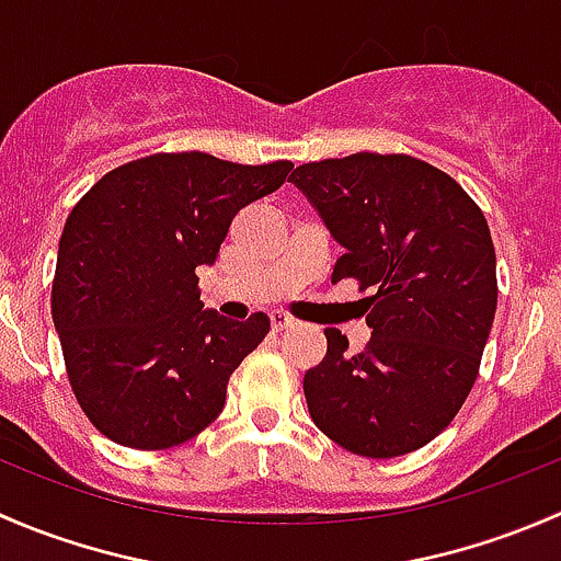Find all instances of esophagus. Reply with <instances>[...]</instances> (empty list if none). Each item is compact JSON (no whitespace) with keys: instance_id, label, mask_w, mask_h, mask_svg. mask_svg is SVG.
Listing matches in <instances>:
<instances>
[{"instance_id":"esophagus-1","label":"esophagus","mask_w":561,"mask_h":561,"mask_svg":"<svg viewBox=\"0 0 561 561\" xmlns=\"http://www.w3.org/2000/svg\"><path fill=\"white\" fill-rule=\"evenodd\" d=\"M293 325H296V320H293L290 314L271 312V328H274V331H287V328H293Z\"/></svg>"}]
</instances>
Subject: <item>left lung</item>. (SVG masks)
Returning <instances> with one entry per match:
<instances>
[{"mask_svg": "<svg viewBox=\"0 0 561 561\" xmlns=\"http://www.w3.org/2000/svg\"><path fill=\"white\" fill-rule=\"evenodd\" d=\"M290 181L344 249L331 282L375 287L360 353L325 328V358L304 375L309 415L350 454H412L450 426L478 380L496 312L483 211L448 173L407 154L309 162Z\"/></svg>", "mask_w": 561, "mask_h": 561, "instance_id": "left-lung-1", "label": "left lung"}]
</instances>
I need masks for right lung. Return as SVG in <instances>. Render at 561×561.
<instances>
[{
  "label": "right lung",
  "mask_w": 561,
  "mask_h": 561,
  "mask_svg": "<svg viewBox=\"0 0 561 561\" xmlns=\"http://www.w3.org/2000/svg\"><path fill=\"white\" fill-rule=\"evenodd\" d=\"M290 168L151 154L105 173L72 208L50 314L78 404L107 439L162 450L217 421L230 375L271 320L203 309L197 268L214 265L236 214L279 190Z\"/></svg>",
  "instance_id": "right-lung-1"
}]
</instances>
